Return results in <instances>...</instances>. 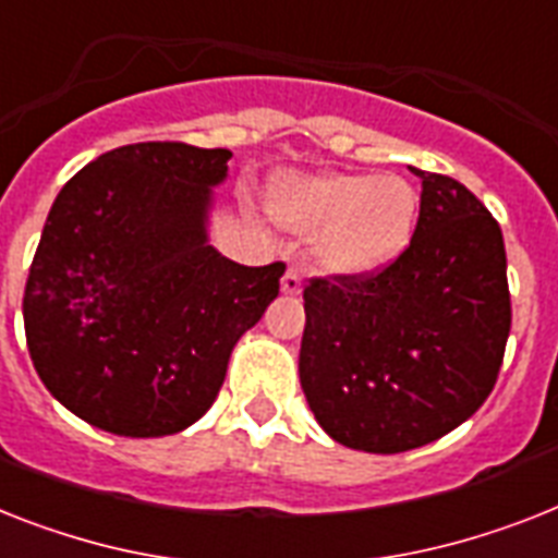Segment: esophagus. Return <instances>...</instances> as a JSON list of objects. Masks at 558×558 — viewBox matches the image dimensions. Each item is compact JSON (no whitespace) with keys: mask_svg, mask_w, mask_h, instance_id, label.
I'll use <instances>...</instances> for the list:
<instances>
[{"mask_svg":"<svg viewBox=\"0 0 558 558\" xmlns=\"http://www.w3.org/2000/svg\"><path fill=\"white\" fill-rule=\"evenodd\" d=\"M280 289H283V294H298L303 289V278L301 271L294 269V266H289L287 275H283V280H280Z\"/></svg>","mask_w":558,"mask_h":558,"instance_id":"34e87169","label":"esophagus"}]
</instances>
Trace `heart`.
Masks as SVG:
<instances>
[{"label":"heart","instance_id":"b5f03b06","mask_svg":"<svg viewBox=\"0 0 558 558\" xmlns=\"http://www.w3.org/2000/svg\"><path fill=\"white\" fill-rule=\"evenodd\" d=\"M271 208L287 229L318 234L320 269L364 278L387 269L410 246L418 217V194L401 174L324 171L292 177L275 189Z\"/></svg>","mask_w":558,"mask_h":558}]
</instances>
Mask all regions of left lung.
<instances>
[{"label": "left lung", "instance_id": "obj_1", "mask_svg": "<svg viewBox=\"0 0 558 558\" xmlns=\"http://www.w3.org/2000/svg\"><path fill=\"white\" fill-rule=\"evenodd\" d=\"M421 177L418 223L387 269L312 278L301 387L326 436L407 452L447 436L493 392L510 335L499 223L452 177Z\"/></svg>", "mask_w": 558, "mask_h": 558}]
</instances>
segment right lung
I'll use <instances>...</instances> for the list:
<instances>
[{
	"instance_id": "1",
	"label": "right lung",
	"mask_w": 558,
	"mask_h": 558,
	"mask_svg": "<svg viewBox=\"0 0 558 558\" xmlns=\"http://www.w3.org/2000/svg\"><path fill=\"white\" fill-rule=\"evenodd\" d=\"M229 148L134 143L99 154L57 194L22 318L59 404L114 436L192 427L215 404L240 335L278 298L283 264L208 246Z\"/></svg>"
}]
</instances>
